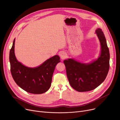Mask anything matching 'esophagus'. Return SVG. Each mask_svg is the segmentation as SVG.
<instances>
[{
	"mask_svg": "<svg viewBox=\"0 0 120 120\" xmlns=\"http://www.w3.org/2000/svg\"><path fill=\"white\" fill-rule=\"evenodd\" d=\"M60 56L61 60H64L66 58V54L64 52H61L60 54Z\"/></svg>",
	"mask_w": 120,
	"mask_h": 120,
	"instance_id": "obj_1",
	"label": "esophagus"
}]
</instances>
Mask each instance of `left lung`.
Masks as SVG:
<instances>
[{"label": "left lung", "instance_id": "1", "mask_svg": "<svg viewBox=\"0 0 120 120\" xmlns=\"http://www.w3.org/2000/svg\"><path fill=\"white\" fill-rule=\"evenodd\" d=\"M101 45V54L97 60L83 64L74 60H64L66 73L71 86L76 90L84 92L99 86L107 76L110 67V53L101 29L96 30Z\"/></svg>", "mask_w": 120, "mask_h": 120}]
</instances>
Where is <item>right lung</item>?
<instances>
[{
	"mask_svg": "<svg viewBox=\"0 0 120 120\" xmlns=\"http://www.w3.org/2000/svg\"><path fill=\"white\" fill-rule=\"evenodd\" d=\"M15 39L9 52L12 76L17 84L26 91L33 94H42L50 88L52 77L60 58L55 55L35 68H28L19 62L15 55Z\"/></svg>",
	"mask_w": 120,
	"mask_h": 120,
	"instance_id": "1",
	"label": "right lung"
}]
</instances>
